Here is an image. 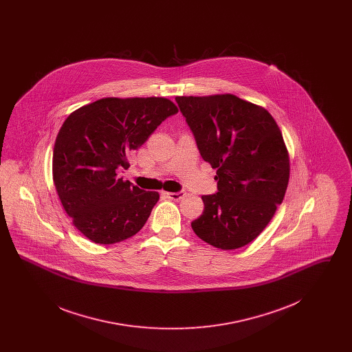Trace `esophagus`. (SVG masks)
Segmentation results:
<instances>
[{
	"label": "esophagus",
	"mask_w": 352,
	"mask_h": 352,
	"mask_svg": "<svg viewBox=\"0 0 352 352\" xmlns=\"http://www.w3.org/2000/svg\"><path fill=\"white\" fill-rule=\"evenodd\" d=\"M165 195L168 197V199H171V201H179V199H182L184 195H186V192L184 191H178V192H165Z\"/></svg>",
	"instance_id": "1"
}]
</instances>
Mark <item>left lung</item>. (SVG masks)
<instances>
[{"instance_id":"8db88e82","label":"left lung","mask_w":352,"mask_h":352,"mask_svg":"<svg viewBox=\"0 0 352 352\" xmlns=\"http://www.w3.org/2000/svg\"><path fill=\"white\" fill-rule=\"evenodd\" d=\"M175 101L201 158L217 168L218 192L201 197L204 211L191 227L217 248H241L284 201L290 166L283 133L267 109L234 95Z\"/></svg>"}]
</instances>
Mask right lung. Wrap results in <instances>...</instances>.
Wrapping results in <instances>:
<instances>
[{
  "mask_svg": "<svg viewBox=\"0 0 352 352\" xmlns=\"http://www.w3.org/2000/svg\"><path fill=\"white\" fill-rule=\"evenodd\" d=\"M178 112L165 98H105L72 112L56 135L52 178L74 226L96 244L137 234L160 199L118 177L128 157Z\"/></svg>",
  "mask_w": 352,
  "mask_h": 352,
  "instance_id": "right-lung-1",
  "label": "right lung"
}]
</instances>
